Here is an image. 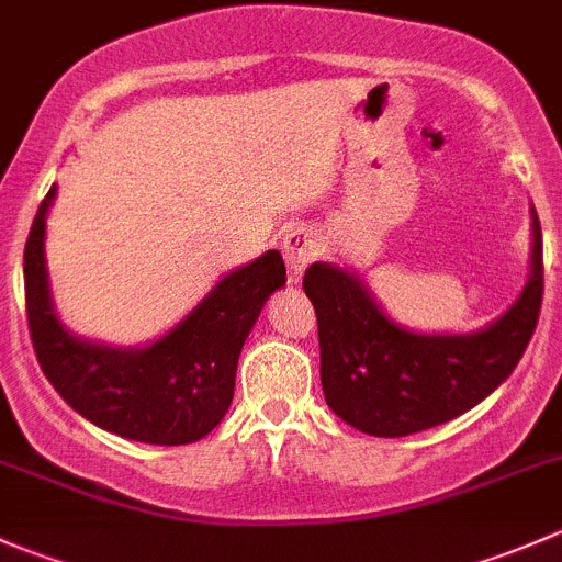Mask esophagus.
I'll return each mask as SVG.
<instances>
[{"mask_svg":"<svg viewBox=\"0 0 562 562\" xmlns=\"http://www.w3.org/2000/svg\"><path fill=\"white\" fill-rule=\"evenodd\" d=\"M317 249H321V239L310 225H293L285 234V241H282V255H285L288 271H291L293 280L304 274L310 263L317 258Z\"/></svg>","mask_w":562,"mask_h":562,"instance_id":"1","label":"esophagus"}]
</instances>
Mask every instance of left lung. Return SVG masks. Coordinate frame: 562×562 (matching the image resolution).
Masks as SVG:
<instances>
[{"label":"left lung","instance_id":"obj_1","mask_svg":"<svg viewBox=\"0 0 562 562\" xmlns=\"http://www.w3.org/2000/svg\"><path fill=\"white\" fill-rule=\"evenodd\" d=\"M532 214L530 277L517 302L470 334H418L396 323L370 288L337 263H313L304 293L317 315L326 405L359 432L402 438L462 416L522 359L543 296L541 225Z\"/></svg>","mask_w":562,"mask_h":562}]
</instances>
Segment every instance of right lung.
Returning <instances> with one entry per match:
<instances>
[{"mask_svg": "<svg viewBox=\"0 0 562 562\" xmlns=\"http://www.w3.org/2000/svg\"><path fill=\"white\" fill-rule=\"evenodd\" d=\"M54 198L50 184L24 249L26 321L40 370L72 411L119 438L151 446L206 438L228 413L239 353L266 299L285 285L282 255L269 249L225 274L155 342H92L59 321L50 299L45 220Z\"/></svg>", "mask_w": 562, "mask_h": 562, "instance_id": "right-lung-1", "label": "right lung"}]
</instances>
